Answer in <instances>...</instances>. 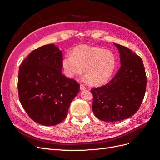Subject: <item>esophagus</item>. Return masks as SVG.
<instances>
[{"instance_id":"1","label":"esophagus","mask_w":160,"mask_h":160,"mask_svg":"<svg viewBox=\"0 0 160 160\" xmlns=\"http://www.w3.org/2000/svg\"><path fill=\"white\" fill-rule=\"evenodd\" d=\"M86 89V87L83 84H81L80 85V89L81 90H84Z\"/></svg>"}]
</instances>
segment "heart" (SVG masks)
Instances as JSON below:
<instances>
[{
	"mask_svg": "<svg viewBox=\"0 0 160 160\" xmlns=\"http://www.w3.org/2000/svg\"><path fill=\"white\" fill-rule=\"evenodd\" d=\"M62 66L69 77H85L89 83L98 85L107 81L115 67V58L109 51L82 45L75 48L72 55H67Z\"/></svg>",
	"mask_w": 160,
	"mask_h": 160,
	"instance_id": "1",
	"label": "heart"
}]
</instances>
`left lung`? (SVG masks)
I'll return each instance as SVG.
<instances>
[{
  "mask_svg": "<svg viewBox=\"0 0 160 160\" xmlns=\"http://www.w3.org/2000/svg\"><path fill=\"white\" fill-rule=\"evenodd\" d=\"M119 51L121 67L106 85L91 89L94 115L104 122H118L134 115L146 90L147 77L141 57L114 43Z\"/></svg>",
  "mask_w": 160,
  "mask_h": 160,
  "instance_id": "obj_1",
  "label": "left lung"
}]
</instances>
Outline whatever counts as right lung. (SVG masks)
I'll use <instances>...</instances> for the list:
<instances>
[{
	"mask_svg": "<svg viewBox=\"0 0 160 160\" xmlns=\"http://www.w3.org/2000/svg\"><path fill=\"white\" fill-rule=\"evenodd\" d=\"M62 51L52 44L32 51L19 67V101L34 122L52 126L66 118L80 85L62 75Z\"/></svg>",
	"mask_w": 160,
	"mask_h": 160,
	"instance_id": "add662e5",
	"label": "right lung"
}]
</instances>
